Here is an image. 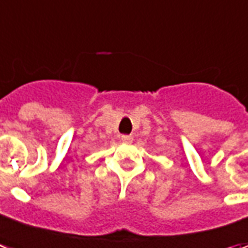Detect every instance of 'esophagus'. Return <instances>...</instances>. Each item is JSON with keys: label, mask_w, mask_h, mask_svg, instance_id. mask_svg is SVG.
I'll use <instances>...</instances> for the list:
<instances>
[{"label": "esophagus", "mask_w": 248, "mask_h": 248, "mask_svg": "<svg viewBox=\"0 0 248 248\" xmlns=\"http://www.w3.org/2000/svg\"><path fill=\"white\" fill-rule=\"evenodd\" d=\"M121 140L124 141V143H132V140H134V138L131 137V135H122L121 137Z\"/></svg>", "instance_id": "obj_1"}]
</instances>
